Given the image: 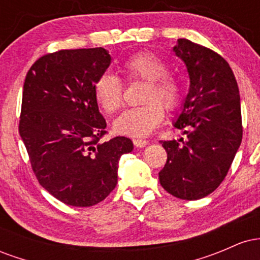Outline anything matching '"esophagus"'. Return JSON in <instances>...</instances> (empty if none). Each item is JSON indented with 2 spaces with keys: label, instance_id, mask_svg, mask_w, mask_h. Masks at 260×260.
Wrapping results in <instances>:
<instances>
[{
  "label": "esophagus",
  "instance_id": "esophagus-1",
  "mask_svg": "<svg viewBox=\"0 0 260 260\" xmlns=\"http://www.w3.org/2000/svg\"><path fill=\"white\" fill-rule=\"evenodd\" d=\"M133 144L136 148H144L148 145V140L144 139H133Z\"/></svg>",
  "mask_w": 260,
  "mask_h": 260
}]
</instances>
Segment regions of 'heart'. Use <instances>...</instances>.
Here are the masks:
<instances>
[{
	"instance_id": "1",
	"label": "heart",
	"mask_w": 260,
	"mask_h": 260,
	"mask_svg": "<svg viewBox=\"0 0 260 260\" xmlns=\"http://www.w3.org/2000/svg\"><path fill=\"white\" fill-rule=\"evenodd\" d=\"M128 80L148 82L143 95L145 105L126 110L113 122V131L122 136L142 138L148 136L162 122L164 106L174 110L181 101L180 80L166 72L168 66L160 57L150 52H138L131 56L122 66ZM94 95L101 109L113 113L123 104V84L115 74L101 73L94 83Z\"/></svg>"
}]
</instances>
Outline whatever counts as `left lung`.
Listing matches in <instances>:
<instances>
[{"mask_svg":"<svg viewBox=\"0 0 260 260\" xmlns=\"http://www.w3.org/2000/svg\"><path fill=\"white\" fill-rule=\"evenodd\" d=\"M174 52L189 77L174 122L187 139L161 142L168 161L159 180L176 198L197 201L220 186L242 142L240 91L231 67L213 50L178 39Z\"/></svg>","mask_w":260,"mask_h":260,"instance_id":"obj_1","label":"left lung"}]
</instances>
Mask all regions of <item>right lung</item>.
<instances>
[{"instance_id": "obj_1", "label": "right lung", "mask_w": 260, "mask_h": 260, "mask_svg": "<svg viewBox=\"0 0 260 260\" xmlns=\"http://www.w3.org/2000/svg\"><path fill=\"white\" fill-rule=\"evenodd\" d=\"M111 56L104 47L61 50L40 57L23 85L19 134L32 171L50 194L72 207H91L117 184L118 160L132 140L101 142L106 121L95 79Z\"/></svg>"}]
</instances>
